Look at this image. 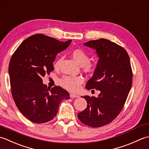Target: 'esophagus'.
I'll return each instance as SVG.
<instances>
[{
  "label": "esophagus",
  "instance_id": "obj_1",
  "mask_svg": "<svg viewBox=\"0 0 149 149\" xmlns=\"http://www.w3.org/2000/svg\"><path fill=\"white\" fill-rule=\"evenodd\" d=\"M70 97L71 98H77V97H78V95H75V94H70Z\"/></svg>",
  "mask_w": 149,
  "mask_h": 149
}]
</instances>
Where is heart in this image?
Returning <instances> with one entry per match:
<instances>
[{
  "instance_id": "obj_1",
  "label": "heart",
  "mask_w": 149,
  "mask_h": 149,
  "mask_svg": "<svg viewBox=\"0 0 149 149\" xmlns=\"http://www.w3.org/2000/svg\"><path fill=\"white\" fill-rule=\"evenodd\" d=\"M72 56L79 64L83 65L85 70L89 71L95 69V64L89 61V55L85 51L81 49H76L72 52ZM60 62V59L56 60L54 63V68H57ZM83 82L84 78L80 76L64 75L58 80L60 86L72 92L77 91L80 89V85Z\"/></svg>"
}]
</instances>
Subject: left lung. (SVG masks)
<instances>
[{"label": "left lung", "instance_id": "1", "mask_svg": "<svg viewBox=\"0 0 149 149\" xmlns=\"http://www.w3.org/2000/svg\"><path fill=\"white\" fill-rule=\"evenodd\" d=\"M84 45L96 49L99 57L86 87L98 90L100 94L98 98L83 97L87 106L78 118L85 125L95 128L110 123L120 113L132 86V71L128 53L114 42L100 38Z\"/></svg>", "mask_w": 149, "mask_h": 149}]
</instances>
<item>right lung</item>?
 Here are the masks:
<instances>
[{
  "instance_id": "add662e5",
  "label": "right lung",
  "mask_w": 149,
  "mask_h": 149,
  "mask_svg": "<svg viewBox=\"0 0 149 149\" xmlns=\"http://www.w3.org/2000/svg\"><path fill=\"white\" fill-rule=\"evenodd\" d=\"M71 41L60 42L36 34L24 40L11 58L9 74L12 96L20 113L33 123L53 120L61 102L70 98L60 86L47 87L42 78L54 70L53 62L56 54Z\"/></svg>"
}]
</instances>
